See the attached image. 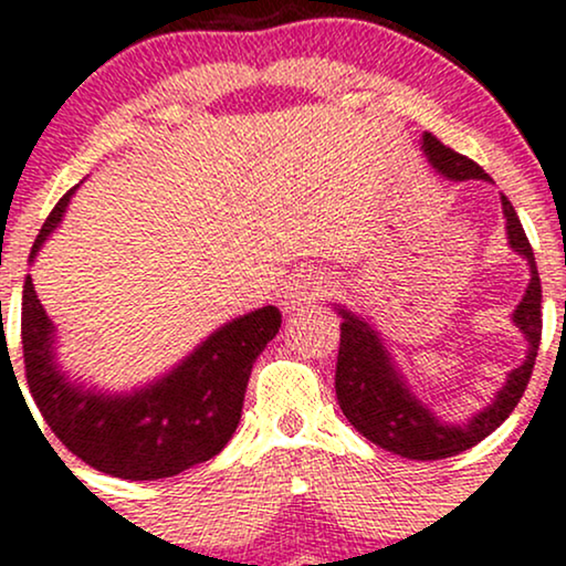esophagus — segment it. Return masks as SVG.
<instances>
[{
	"label": "esophagus",
	"instance_id": "1",
	"mask_svg": "<svg viewBox=\"0 0 566 566\" xmlns=\"http://www.w3.org/2000/svg\"><path fill=\"white\" fill-rule=\"evenodd\" d=\"M322 282H316V279L305 276V279H292V282L284 287V301L282 305H287V308H295V303H311L316 301V297H322Z\"/></svg>",
	"mask_w": 566,
	"mask_h": 566
}]
</instances>
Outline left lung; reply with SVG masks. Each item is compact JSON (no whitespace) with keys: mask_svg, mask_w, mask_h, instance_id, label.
Wrapping results in <instances>:
<instances>
[{"mask_svg":"<svg viewBox=\"0 0 566 566\" xmlns=\"http://www.w3.org/2000/svg\"><path fill=\"white\" fill-rule=\"evenodd\" d=\"M420 148H423L433 170L444 175L447 180H492L476 161L447 148L437 135L423 133ZM500 201H503L511 250L516 255L527 258L530 263L527 292H524L522 303L513 311V324L522 329L530 348L522 365L511 369L509 380L495 394L492 405H486L482 412H476L465 423L439 420L418 396L409 391L405 375L396 367L386 343L380 340L378 329L369 327L361 316L337 305V314L343 316L340 350H337L335 369L337 405H340L348 423L382 450L409 460H441L471 450L473 444H479L495 428H500V423L513 412V407L518 405L524 388H527L543 333V290L541 276H537L535 252H532L527 233L522 229V220H518L509 199L500 197Z\"/></svg>","mask_w":566,"mask_h":566,"instance_id":"left-lung-1","label":"left lung"}]
</instances>
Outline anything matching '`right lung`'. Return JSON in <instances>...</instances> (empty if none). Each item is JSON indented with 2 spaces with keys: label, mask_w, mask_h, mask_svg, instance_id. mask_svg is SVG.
Instances as JSON below:
<instances>
[{
  "label": "right lung",
  "mask_w": 566,
  "mask_h": 566,
  "mask_svg": "<svg viewBox=\"0 0 566 566\" xmlns=\"http://www.w3.org/2000/svg\"><path fill=\"white\" fill-rule=\"evenodd\" d=\"M76 188L63 193L44 220L31 261L63 220ZM279 327L276 305H263L218 327L159 380L129 394H103L66 378L55 356L53 322L31 276L23 284L25 380L44 423L95 471L129 482L178 476L229 444L242 418L252 365Z\"/></svg>",
  "instance_id": "right-lung-1"
}]
</instances>
